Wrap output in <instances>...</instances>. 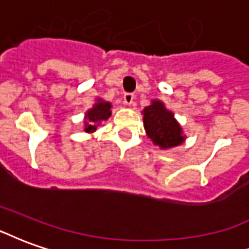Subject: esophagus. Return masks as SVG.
Returning a JSON list of instances; mask_svg holds the SVG:
<instances>
[{
    "label": "esophagus",
    "mask_w": 249,
    "mask_h": 249,
    "mask_svg": "<svg viewBox=\"0 0 249 249\" xmlns=\"http://www.w3.org/2000/svg\"><path fill=\"white\" fill-rule=\"evenodd\" d=\"M135 101V94L133 93H125L124 94V103L126 105H132Z\"/></svg>",
    "instance_id": "esophagus-1"
}]
</instances>
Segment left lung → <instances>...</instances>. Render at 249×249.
<instances>
[{
  "instance_id": "left-lung-1",
  "label": "left lung",
  "mask_w": 249,
  "mask_h": 249,
  "mask_svg": "<svg viewBox=\"0 0 249 249\" xmlns=\"http://www.w3.org/2000/svg\"><path fill=\"white\" fill-rule=\"evenodd\" d=\"M144 126L146 133L156 145L161 148L180 145L184 141L181 128L172 112L164 108L160 101H153L144 109Z\"/></svg>"
}]
</instances>
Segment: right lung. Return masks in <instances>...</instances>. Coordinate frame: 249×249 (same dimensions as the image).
I'll return each mask as SVG.
<instances>
[{
	"mask_svg": "<svg viewBox=\"0 0 249 249\" xmlns=\"http://www.w3.org/2000/svg\"><path fill=\"white\" fill-rule=\"evenodd\" d=\"M110 116V104L109 103H98L93 107L90 110H88L87 119L89 123H85V130L93 132L96 130V124H98L103 120H108Z\"/></svg>",
	"mask_w": 249,
	"mask_h": 249,
	"instance_id": "right-lung-1",
	"label": "right lung"
}]
</instances>
